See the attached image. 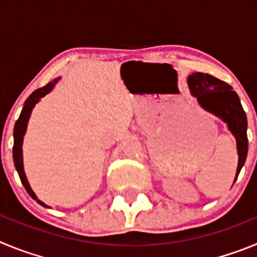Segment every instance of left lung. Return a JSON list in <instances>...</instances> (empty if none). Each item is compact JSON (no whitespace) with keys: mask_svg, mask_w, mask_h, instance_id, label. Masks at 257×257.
Returning <instances> with one entry per match:
<instances>
[{"mask_svg":"<svg viewBox=\"0 0 257 257\" xmlns=\"http://www.w3.org/2000/svg\"><path fill=\"white\" fill-rule=\"evenodd\" d=\"M190 92L197 97L199 105L207 112L217 115L228 124V128L237 140L238 167L234 183L243 167L248 151L247 139V117L237 92L233 87L216 77L207 73H193L188 77Z\"/></svg>","mask_w":257,"mask_h":257,"instance_id":"obj_1","label":"left lung"}]
</instances>
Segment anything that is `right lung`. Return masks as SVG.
I'll return each instance as SVG.
<instances>
[{
	"mask_svg": "<svg viewBox=\"0 0 257 257\" xmlns=\"http://www.w3.org/2000/svg\"><path fill=\"white\" fill-rule=\"evenodd\" d=\"M59 79H60V78L54 79L52 82H49L46 86H44V87L38 88V90H36V91L32 92L31 96H29L28 99L26 100V103H24V106H23L22 113H20L17 123H15V127H14L13 158H14V165H15V169H17L18 174H19L20 180H22V184L24 185V188H26V190L28 192L29 196L35 199L36 202H38L40 205L45 206V207H47V206L45 205L44 202H41L40 199L37 198V196L35 194V192L31 189V185H29L28 180H27L26 174H24L22 145H23V138H24V134H26V130H27V124H28V119H29V117H31L32 109H33V106H35L36 104L40 101L41 97H44L45 95L49 94V92L51 91L52 88H54V86H55V83L58 82Z\"/></svg>",
	"mask_w": 257,
	"mask_h": 257,
	"instance_id": "1",
	"label": "right lung"
}]
</instances>
